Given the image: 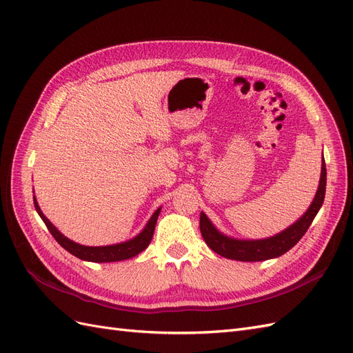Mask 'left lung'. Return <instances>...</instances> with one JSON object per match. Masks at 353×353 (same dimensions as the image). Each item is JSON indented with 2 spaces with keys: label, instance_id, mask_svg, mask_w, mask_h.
Returning <instances> with one entry per match:
<instances>
[{
  "label": "left lung",
  "instance_id": "1",
  "mask_svg": "<svg viewBox=\"0 0 353 353\" xmlns=\"http://www.w3.org/2000/svg\"><path fill=\"white\" fill-rule=\"evenodd\" d=\"M325 185H327V169H325V162L323 156L321 178H319V185L311 206L307 208V210L301 218H299L294 223H292L290 227L285 228L284 231L275 234L272 237L259 239V240L234 239L221 232L206 216V213L201 212L200 213L201 236L213 252L223 256V258L227 259L241 261V262H259V261L279 258V256L290 250L293 245L305 236L307 228L311 227L314 218L316 216L318 210L321 209L324 203Z\"/></svg>",
  "mask_w": 353,
  "mask_h": 353
}]
</instances>
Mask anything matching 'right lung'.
<instances>
[{"label":"right lung","mask_w":353,"mask_h":353,"mask_svg":"<svg viewBox=\"0 0 353 353\" xmlns=\"http://www.w3.org/2000/svg\"><path fill=\"white\" fill-rule=\"evenodd\" d=\"M34 205H35L38 215L41 216L42 221H44L48 231L51 232V236L56 239V241L61 245L63 249H66L69 253L77 256V258H79L82 261L99 262V263L119 262V261L131 259L138 253H141L144 249H147V245L150 244V241L153 239L157 216H159L160 210H162V208L156 209L152 218L148 219V222L145 223V227L141 230V232H138L137 236L132 237L131 240L116 243V244H109V245H83V244L72 241L66 236H63V234L54 225H52L50 219L44 215V213H42L35 196H34Z\"/></svg>","instance_id":"right-lung-1"}]
</instances>
